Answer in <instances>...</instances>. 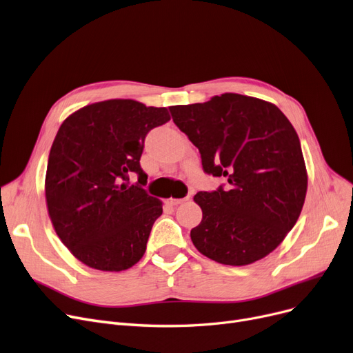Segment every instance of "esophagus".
Segmentation results:
<instances>
[{
    "label": "esophagus",
    "instance_id": "34e87169",
    "mask_svg": "<svg viewBox=\"0 0 353 353\" xmlns=\"http://www.w3.org/2000/svg\"><path fill=\"white\" fill-rule=\"evenodd\" d=\"M190 199H191V196L187 195L185 198H170V199H168V203H170L171 205H179V204H183L185 201H190Z\"/></svg>",
    "mask_w": 353,
    "mask_h": 353
}]
</instances>
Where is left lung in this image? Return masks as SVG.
<instances>
[{"label": "left lung", "instance_id": "obj_1", "mask_svg": "<svg viewBox=\"0 0 353 353\" xmlns=\"http://www.w3.org/2000/svg\"><path fill=\"white\" fill-rule=\"evenodd\" d=\"M170 110L198 148L204 172L227 181L194 196L203 210L191 230L196 250L227 265L272 253L294 227L307 190L300 141L288 117L272 103L236 93Z\"/></svg>", "mask_w": 353, "mask_h": 353}]
</instances>
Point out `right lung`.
<instances>
[{
	"mask_svg": "<svg viewBox=\"0 0 353 353\" xmlns=\"http://www.w3.org/2000/svg\"><path fill=\"white\" fill-rule=\"evenodd\" d=\"M171 119L165 108L106 100L61 123L48 155L46 199L57 236L72 254L103 272H122L146 250L162 204L143 185L145 138ZM137 173L139 182L128 185Z\"/></svg>",
	"mask_w": 353,
	"mask_h": 353,
	"instance_id": "obj_1",
	"label": "right lung"
}]
</instances>
